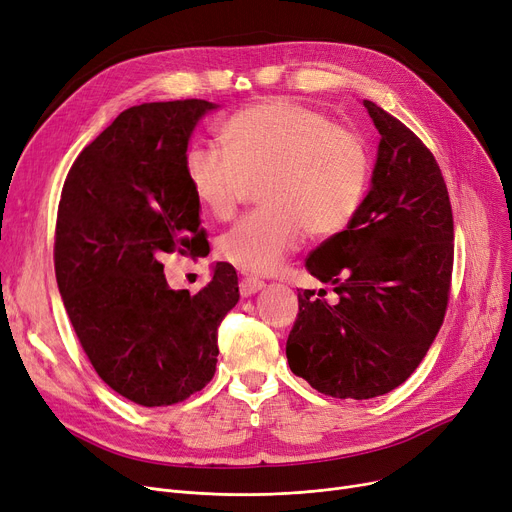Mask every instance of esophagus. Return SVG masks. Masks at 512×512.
<instances>
[{
	"label": "esophagus",
	"instance_id": "esophagus-1",
	"mask_svg": "<svg viewBox=\"0 0 512 512\" xmlns=\"http://www.w3.org/2000/svg\"><path fill=\"white\" fill-rule=\"evenodd\" d=\"M264 287V281L258 277H241L239 281V289H241V296H252L256 291H260Z\"/></svg>",
	"mask_w": 512,
	"mask_h": 512
}]
</instances>
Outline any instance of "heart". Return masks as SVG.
Segmentation results:
<instances>
[{"instance_id":"heart-1","label":"heart","mask_w":512,"mask_h":512,"mask_svg":"<svg viewBox=\"0 0 512 512\" xmlns=\"http://www.w3.org/2000/svg\"><path fill=\"white\" fill-rule=\"evenodd\" d=\"M221 139L225 148L189 145L183 168L191 193L216 221H229L260 181L262 208L218 239V254L237 269L271 273L308 231L331 237L354 221L369 185V152L323 112L279 97L258 102L231 114Z\"/></svg>"}]
</instances>
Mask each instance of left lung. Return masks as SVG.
<instances>
[{
  "label": "left lung",
  "instance_id": "obj_1",
  "mask_svg": "<svg viewBox=\"0 0 512 512\" xmlns=\"http://www.w3.org/2000/svg\"><path fill=\"white\" fill-rule=\"evenodd\" d=\"M364 108L381 135L371 189L348 229L306 260L339 302L304 289L285 346L291 371L342 400L383 396L415 373L444 323L454 266L440 164L396 116Z\"/></svg>",
  "mask_w": 512,
  "mask_h": 512
}]
</instances>
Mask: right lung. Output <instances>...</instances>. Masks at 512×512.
I'll use <instances>...</instances> for the list:
<instances>
[{"instance_id": "1", "label": "right lung", "mask_w": 512, "mask_h": 512, "mask_svg": "<svg viewBox=\"0 0 512 512\" xmlns=\"http://www.w3.org/2000/svg\"><path fill=\"white\" fill-rule=\"evenodd\" d=\"M212 108L177 100L120 112L72 162L60 196L54 266L68 319L102 381L148 408L214 377L218 327L239 300L229 262L193 296L168 287L160 262L210 252L183 158Z\"/></svg>"}]
</instances>
